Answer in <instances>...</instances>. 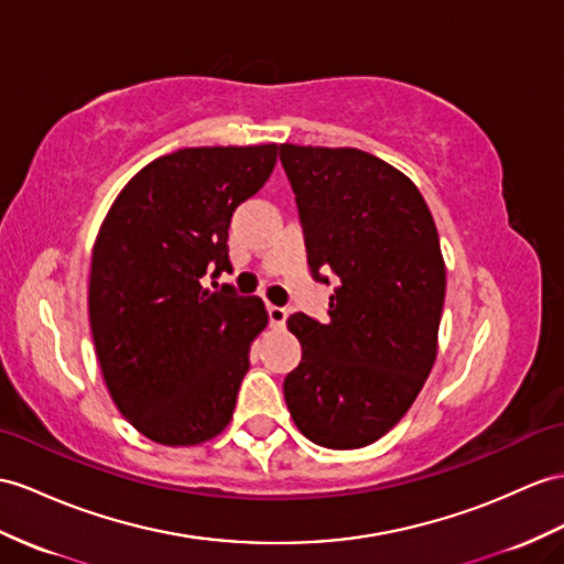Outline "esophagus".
<instances>
[{
	"instance_id": "1",
	"label": "esophagus",
	"mask_w": 564,
	"mask_h": 564,
	"mask_svg": "<svg viewBox=\"0 0 564 564\" xmlns=\"http://www.w3.org/2000/svg\"><path fill=\"white\" fill-rule=\"evenodd\" d=\"M268 315H270V325L274 329H282L286 325V318H290V308L284 306H270L268 308Z\"/></svg>"
}]
</instances>
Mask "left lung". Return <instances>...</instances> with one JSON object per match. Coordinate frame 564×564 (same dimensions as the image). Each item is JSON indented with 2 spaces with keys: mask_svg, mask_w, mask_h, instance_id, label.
Listing matches in <instances>:
<instances>
[{
  "mask_svg": "<svg viewBox=\"0 0 564 564\" xmlns=\"http://www.w3.org/2000/svg\"><path fill=\"white\" fill-rule=\"evenodd\" d=\"M308 268L335 274L329 321L290 315L301 364L284 378L296 429L329 449L376 443L414 404L435 364L445 260L421 191L356 148L280 145Z\"/></svg>",
  "mask_w": 564,
  "mask_h": 564,
  "instance_id": "8db88e82",
  "label": "left lung"
}]
</instances>
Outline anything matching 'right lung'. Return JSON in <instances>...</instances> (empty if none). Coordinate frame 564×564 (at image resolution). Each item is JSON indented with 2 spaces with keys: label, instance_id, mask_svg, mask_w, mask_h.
<instances>
[{
  "label": "right lung",
  "instance_id": "1",
  "mask_svg": "<svg viewBox=\"0 0 564 564\" xmlns=\"http://www.w3.org/2000/svg\"><path fill=\"white\" fill-rule=\"evenodd\" d=\"M278 145L182 148L121 188L93 246L88 315L117 409L167 447L200 445L231 421L251 341L268 325L258 296L208 290L229 272V223L258 194Z\"/></svg>",
  "mask_w": 564,
  "mask_h": 564
}]
</instances>
